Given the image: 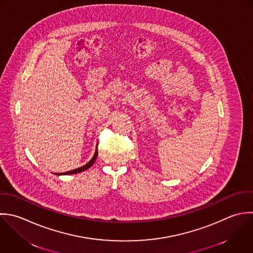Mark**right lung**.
Returning a JSON list of instances; mask_svg holds the SVG:
<instances>
[{"label":"right lung","mask_w":253,"mask_h":253,"mask_svg":"<svg viewBox=\"0 0 253 253\" xmlns=\"http://www.w3.org/2000/svg\"><path fill=\"white\" fill-rule=\"evenodd\" d=\"M97 154H98V152H97V146H96V150H95V153H94V155H93V157H92V159L87 163V164H85L84 166H83V167H81V168H79V169H73V170H70V171H67V172H64V173H62L63 175L64 174H74V173H79V172H82V171H84L85 169H89L92 165H93V163L95 162V160H96V157H97Z\"/></svg>","instance_id":"add662e5"}]
</instances>
